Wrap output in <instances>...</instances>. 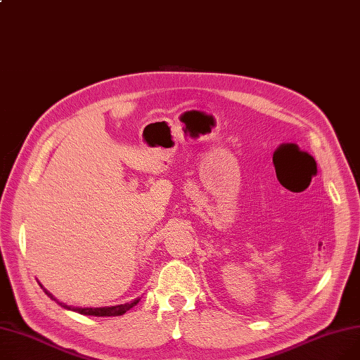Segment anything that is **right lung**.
Instances as JSON below:
<instances>
[{
  "label": "right lung",
  "mask_w": 360,
  "mask_h": 360,
  "mask_svg": "<svg viewBox=\"0 0 360 360\" xmlns=\"http://www.w3.org/2000/svg\"><path fill=\"white\" fill-rule=\"evenodd\" d=\"M42 288V286H41ZM44 292L52 299V300H56L46 289H44ZM58 302V300H56ZM58 304L63 307V308H67V309H71L74 312H79V314H83V315H93V316H118V315H122L125 314L127 311H129L132 307H136L139 304V299H134L128 302V304H124V305H117V307H106V308H75V307H68L65 304H61V302H58Z\"/></svg>",
  "instance_id": "1"
}]
</instances>
